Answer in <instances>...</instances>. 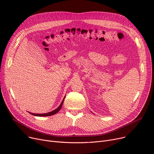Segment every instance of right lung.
<instances>
[{
    "instance_id": "add662e5",
    "label": "right lung",
    "mask_w": 154,
    "mask_h": 154,
    "mask_svg": "<svg viewBox=\"0 0 154 154\" xmlns=\"http://www.w3.org/2000/svg\"><path fill=\"white\" fill-rule=\"evenodd\" d=\"M65 97H66V96L64 97V98L63 99V100H62V102H61L60 106H59L56 109L52 110V112H48V113H45V114H34V113H31V112H29V113H30V114L33 115V116H38V117H46V116H50L54 115V114H56V113H57V112L60 110V109H61V107H62V104H63V103Z\"/></svg>"
}]
</instances>
